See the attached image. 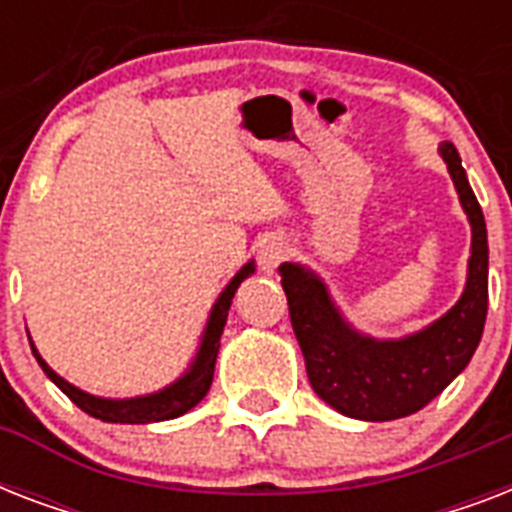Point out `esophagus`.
Here are the masks:
<instances>
[{
  "label": "esophagus",
  "instance_id": "1",
  "mask_svg": "<svg viewBox=\"0 0 512 512\" xmlns=\"http://www.w3.org/2000/svg\"><path fill=\"white\" fill-rule=\"evenodd\" d=\"M289 255V244L281 236H265L257 247V263L265 273H273Z\"/></svg>",
  "mask_w": 512,
  "mask_h": 512
}]
</instances>
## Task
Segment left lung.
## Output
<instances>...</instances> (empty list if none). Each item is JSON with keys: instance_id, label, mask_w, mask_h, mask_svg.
<instances>
[{"instance_id": "left-lung-1", "label": "left lung", "mask_w": 512, "mask_h": 512, "mask_svg": "<svg viewBox=\"0 0 512 512\" xmlns=\"http://www.w3.org/2000/svg\"><path fill=\"white\" fill-rule=\"evenodd\" d=\"M449 175L473 228L468 284L452 311L401 340H374L342 319L327 284L297 263L279 268L289 319L313 390L356 420L385 422L428 406L468 366L484 335L489 308V244L476 193L452 143H441Z\"/></svg>"}]
</instances>
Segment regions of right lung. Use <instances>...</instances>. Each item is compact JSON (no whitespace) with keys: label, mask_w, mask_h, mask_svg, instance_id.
<instances>
[{"label":"right lung","mask_w":512,"mask_h":512,"mask_svg":"<svg viewBox=\"0 0 512 512\" xmlns=\"http://www.w3.org/2000/svg\"><path fill=\"white\" fill-rule=\"evenodd\" d=\"M255 273V263H247L236 276L231 279V284L223 289V295L217 297V303L212 305V313H209L207 329L201 335V345L196 350V358L193 364L188 366V372L175 380L170 388L159 390V393H148V396L138 398H100L90 396L84 390L74 388L71 382H66L58 372H52L47 361L39 356V350L34 348L31 342V350H34L36 361L44 369V374L50 377L55 385H58L63 393H66L71 401H74L82 412H87L95 420L103 422H122V425H146V422H162V420H175L180 414H185L188 409L199 404L201 398L207 396L209 385H212V374H215V361L217 350H220V335H223L225 319H228V308H231V300L236 295V289L247 276Z\"/></svg>","instance_id":"right-lung-1"}]
</instances>
